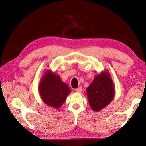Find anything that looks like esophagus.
Listing matches in <instances>:
<instances>
[{
	"label": "esophagus",
	"instance_id": "esophagus-1",
	"mask_svg": "<svg viewBox=\"0 0 146 146\" xmlns=\"http://www.w3.org/2000/svg\"><path fill=\"white\" fill-rule=\"evenodd\" d=\"M82 91V87H79V88H78L77 89H76V92H78V93H80V92H81V91Z\"/></svg>",
	"mask_w": 146,
	"mask_h": 146
}]
</instances>
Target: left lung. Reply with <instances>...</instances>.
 <instances>
[{
  "mask_svg": "<svg viewBox=\"0 0 146 146\" xmlns=\"http://www.w3.org/2000/svg\"><path fill=\"white\" fill-rule=\"evenodd\" d=\"M114 86L108 73L102 72L95 76L87 88V95L91 108L98 111L107 106L114 97Z\"/></svg>",
  "mask_w": 146,
  "mask_h": 146,
  "instance_id": "left-lung-1",
  "label": "left lung"
}]
</instances>
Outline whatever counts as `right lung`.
Wrapping results in <instances>:
<instances>
[{
    "label": "right lung",
    "mask_w": 146,
    "mask_h": 146,
    "mask_svg": "<svg viewBox=\"0 0 146 146\" xmlns=\"http://www.w3.org/2000/svg\"><path fill=\"white\" fill-rule=\"evenodd\" d=\"M70 91L69 86L61 80L60 76L50 71L46 73L39 86V93L44 102L56 109L62 105Z\"/></svg>",
    "instance_id": "1"
}]
</instances>
